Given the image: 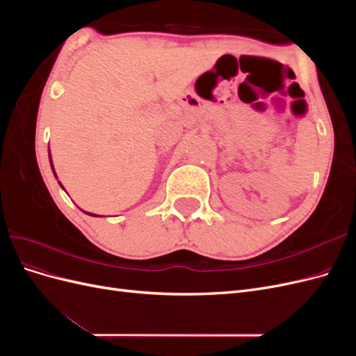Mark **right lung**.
I'll return each mask as SVG.
<instances>
[{
	"mask_svg": "<svg viewBox=\"0 0 356 356\" xmlns=\"http://www.w3.org/2000/svg\"><path fill=\"white\" fill-rule=\"evenodd\" d=\"M50 163H51V157H50ZM51 168H53V165H51ZM53 172H55V169H53ZM56 175V174H55Z\"/></svg>",
	"mask_w": 356,
	"mask_h": 356,
	"instance_id": "1",
	"label": "right lung"
}]
</instances>
